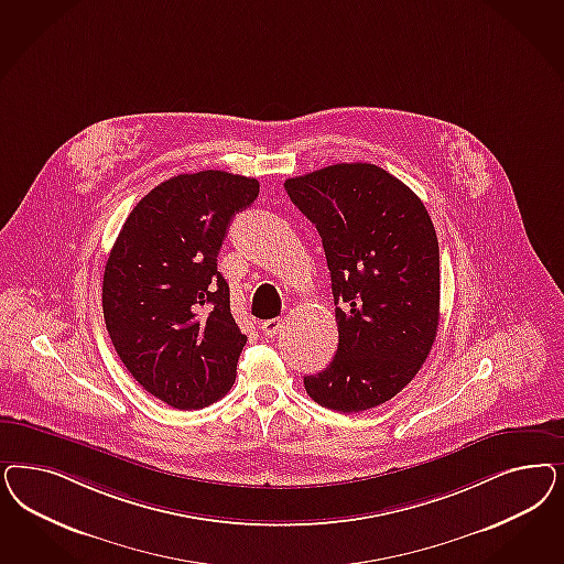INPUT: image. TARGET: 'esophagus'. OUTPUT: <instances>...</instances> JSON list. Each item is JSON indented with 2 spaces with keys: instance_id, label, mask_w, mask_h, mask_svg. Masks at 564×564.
Here are the masks:
<instances>
[{
  "instance_id": "34e87169",
  "label": "esophagus",
  "mask_w": 564,
  "mask_h": 564,
  "mask_svg": "<svg viewBox=\"0 0 564 564\" xmlns=\"http://www.w3.org/2000/svg\"><path fill=\"white\" fill-rule=\"evenodd\" d=\"M280 327H282V319H280V317H273V319H265V322L261 324V332H263L265 338H272V336H275V334L280 332Z\"/></svg>"
}]
</instances>
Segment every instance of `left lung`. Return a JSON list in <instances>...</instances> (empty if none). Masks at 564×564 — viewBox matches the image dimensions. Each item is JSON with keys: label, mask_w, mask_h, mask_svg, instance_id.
<instances>
[{"label": "left lung", "mask_w": 564, "mask_h": 564, "mask_svg": "<svg viewBox=\"0 0 564 564\" xmlns=\"http://www.w3.org/2000/svg\"><path fill=\"white\" fill-rule=\"evenodd\" d=\"M315 224L336 305L338 350L305 376L317 404L359 413L417 376L436 340L440 249L417 195L373 164H336L284 182Z\"/></svg>", "instance_id": "8db88e82"}]
</instances>
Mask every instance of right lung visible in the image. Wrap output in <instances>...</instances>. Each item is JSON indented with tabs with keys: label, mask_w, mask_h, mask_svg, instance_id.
I'll return each mask as SVG.
<instances>
[{
	"label": "right lung",
	"mask_w": 564,
	"mask_h": 564,
	"mask_svg": "<svg viewBox=\"0 0 564 564\" xmlns=\"http://www.w3.org/2000/svg\"><path fill=\"white\" fill-rule=\"evenodd\" d=\"M259 182L221 170L178 174L130 212L104 273V317L130 376L165 404L191 411L235 383L247 336L230 313L218 253Z\"/></svg>",
	"instance_id": "right-lung-1"
}]
</instances>
